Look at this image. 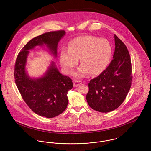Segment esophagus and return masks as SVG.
I'll list each match as a JSON object with an SVG mask.
<instances>
[{
    "label": "esophagus",
    "instance_id": "obj_1",
    "mask_svg": "<svg viewBox=\"0 0 151 151\" xmlns=\"http://www.w3.org/2000/svg\"><path fill=\"white\" fill-rule=\"evenodd\" d=\"M74 86H79L80 85H81L82 83V81H74Z\"/></svg>",
    "mask_w": 151,
    "mask_h": 151
}]
</instances>
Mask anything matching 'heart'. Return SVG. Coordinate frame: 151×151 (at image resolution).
Returning <instances> with one entry per match:
<instances>
[{
	"label": "heart",
	"instance_id": "b5f03b06",
	"mask_svg": "<svg viewBox=\"0 0 151 151\" xmlns=\"http://www.w3.org/2000/svg\"><path fill=\"white\" fill-rule=\"evenodd\" d=\"M112 53V47L107 39L92 35L81 36L72 40L68 49H62L60 65L67 74H72L81 58L82 65L76 73L77 77H85L90 73L99 75L108 67Z\"/></svg>",
	"mask_w": 151,
	"mask_h": 151
}]
</instances>
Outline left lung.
I'll use <instances>...</instances> for the list:
<instances>
[{"label":"left lung","mask_w":151,"mask_h":151,"mask_svg":"<svg viewBox=\"0 0 151 151\" xmlns=\"http://www.w3.org/2000/svg\"><path fill=\"white\" fill-rule=\"evenodd\" d=\"M113 60L107 69L90 81L86 100L91 109L108 113L117 109L124 101L132 79L131 58L123 42L114 34Z\"/></svg>","instance_id":"8db88e82"}]
</instances>
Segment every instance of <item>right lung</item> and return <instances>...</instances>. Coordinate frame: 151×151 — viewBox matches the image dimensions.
Returning a JSON list of instances; mask_svg holds the SVG:
<instances>
[{"label": "right lung", "mask_w": 151, "mask_h": 151, "mask_svg": "<svg viewBox=\"0 0 151 151\" xmlns=\"http://www.w3.org/2000/svg\"><path fill=\"white\" fill-rule=\"evenodd\" d=\"M65 34L64 30L50 31L32 38L19 53L15 63L14 77L22 98L33 112L47 118L55 117L66 109L67 94L73 83L69 77L60 73L54 62L42 77L31 78L26 70L27 55L30 50L45 44L56 58L58 44Z\"/></svg>", "instance_id": "obj_1"}]
</instances>
